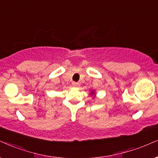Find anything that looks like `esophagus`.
Returning <instances> with one entry per match:
<instances>
[{
  "label": "esophagus",
  "mask_w": 158,
  "mask_h": 158,
  "mask_svg": "<svg viewBox=\"0 0 158 158\" xmlns=\"http://www.w3.org/2000/svg\"><path fill=\"white\" fill-rule=\"evenodd\" d=\"M72 85H73L74 87H78L79 86V83H77V82H73Z\"/></svg>",
  "instance_id": "34e87169"
}]
</instances>
